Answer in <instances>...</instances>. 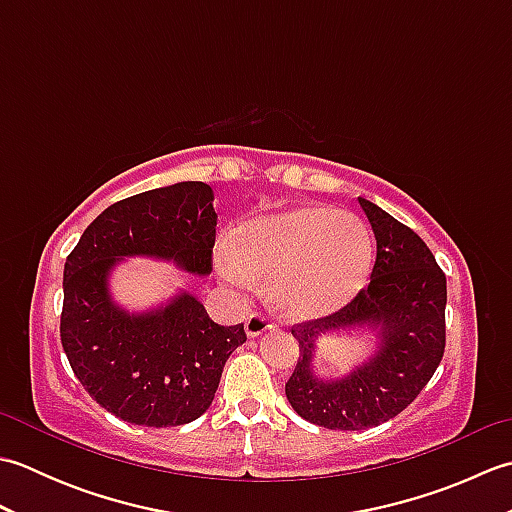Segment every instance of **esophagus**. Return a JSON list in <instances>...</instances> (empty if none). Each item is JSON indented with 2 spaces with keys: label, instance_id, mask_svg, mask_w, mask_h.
<instances>
[{
  "label": "esophagus",
  "instance_id": "obj_1",
  "mask_svg": "<svg viewBox=\"0 0 512 512\" xmlns=\"http://www.w3.org/2000/svg\"><path fill=\"white\" fill-rule=\"evenodd\" d=\"M244 328H246L248 336H259V334H264L266 330H273L275 328V321L270 319L268 314H264V312H250L248 317H246Z\"/></svg>",
  "mask_w": 512,
  "mask_h": 512
}]
</instances>
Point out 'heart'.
Segmentation results:
<instances>
[{"label":"heart","instance_id":"b5f03b06","mask_svg":"<svg viewBox=\"0 0 512 512\" xmlns=\"http://www.w3.org/2000/svg\"><path fill=\"white\" fill-rule=\"evenodd\" d=\"M372 239L352 213L297 206L237 226L222 268L235 281L266 275L277 308L292 319L341 310L363 288Z\"/></svg>","mask_w":512,"mask_h":512}]
</instances>
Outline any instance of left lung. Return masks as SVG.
<instances>
[{
  "label": "left lung",
  "mask_w": 512,
  "mask_h": 512,
  "mask_svg": "<svg viewBox=\"0 0 512 512\" xmlns=\"http://www.w3.org/2000/svg\"><path fill=\"white\" fill-rule=\"evenodd\" d=\"M376 237V262L367 288L328 317L292 325L299 358L286 398L303 420L325 429L378 427L407 409L436 372L447 343V277L429 246L383 209L358 198ZM376 324L381 352L341 381H321L309 363L328 329Z\"/></svg>",
  "instance_id": "left-lung-1"
}]
</instances>
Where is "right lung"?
<instances>
[{"label": "right lung", "instance_id": "right-lung-1", "mask_svg": "<svg viewBox=\"0 0 512 512\" xmlns=\"http://www.w3.org/2000/svg\"><path fill=\"white\" fill-rule=\"evenodd\" d=\"M215 224L209 184L178 182L107 206L65 259L63 352L83 389L116 418L156 429L200 418L226 358L246 341L244 323H215L187 292L147 314L116 308L107 292V275L127 255L209 275Z\"/></svg>", "mask_w": 512, "mask_h": 512}]
</instances>
